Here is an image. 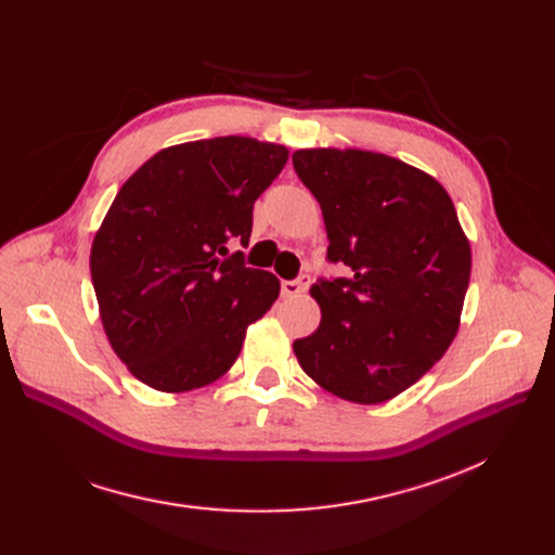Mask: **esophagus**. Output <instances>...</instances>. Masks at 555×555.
I'll list each match as a JSON object with an SVG mask.
<instances>
[{
	"label": "esophagus",
	"instance_id": "esophagus-1",
	"mask_svg": "<svg viewBox=\"0 0 555 555\" xmlns=\"http://www.w3.org/2000/svg\"><path fill=\"white\" fill-rule=\"evenodd\" d=\"M308 285H310V276H308V274H301L299 279L283 281V283H281V293H283V297H299V295L306 293Z\"/></svg>",
	"mask_w": 555,
	"mask_h": 555
}]
</instances>
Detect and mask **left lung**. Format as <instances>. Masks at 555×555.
I'll use <instances>...</instances> for the list:
<instances>
[{
	"label": "left lung",
	"mask_w": 555,
	"mask_h": 555,
	"mask_svg": "<svg viewBox=\"0 0 555 555\" xmlns=\"http://www.w3.org/2000/svg\"><path fill=\"white\" fill-rule=\"evenodd\" d=\"M328 233V262L351 279H319V328L293 344L301 369L337 398L377 404L443 358L470 283V243L448 191L427 172L369 151L293 155Z\"/></svg>",
	"instance_id": "8db88e82"
}]
</instances>
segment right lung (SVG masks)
<instances>
[{"mask_svg": "<svg viewBox=\"0 0 555 555\" xmlns=\"http://www.w3.org/2000/svg\"><path fill=\"white\" fill-rule=\"evenodd\" d=\"M285 162L276 143L202 139L157 153L116 193L90 270L105 335L143 385H211L276 301L279 279L227 245L247 247L254 202Z\"/></svg>", "mask_w": 555, "mask_h": 555, "instance_id": "add662e5", "label": "right lung"}]
</instances>
